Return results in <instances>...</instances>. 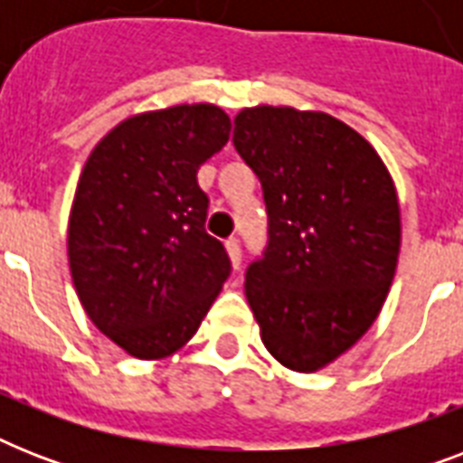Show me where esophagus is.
Here are the masks:
<instances>
[{"instance_id":"1","label":"esophagus","mask_w":463,"mask_h":463,"mask_svg":"<svg viewBox=\"0 0 463 463\" xmlns=\"http://www.w3.org/2000/svg\"><path fill=\"white\" fill-rule=\"evenodd\" d=\"M225 250H228V257H231V264L235 269H240V261H242V250H240V242L235 238L225 242Z\"/></svg>"}]
</instances>
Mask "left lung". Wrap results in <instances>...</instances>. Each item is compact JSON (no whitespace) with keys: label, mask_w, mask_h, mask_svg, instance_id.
Returning a JSON list of instances; mask_svg holds the SVG:
<instances>
[{"label":"left lung","mask_w":463,"mask_h":463,"mask_svg":"<svg viewBox=\"0 0 463 463\" xmlns=\"http://www.w3.org/2000/svg\"><path fill=\"white\" fill-rule=\"evenodd\" d=\"M232 144L260 177L269 240L245 296L267 351L296 373L345 353L394 281L402 218L394 182L370 144L326 112L257 105Z\"/></svg>","instance_id":"left-lung-1"}]
</instances>
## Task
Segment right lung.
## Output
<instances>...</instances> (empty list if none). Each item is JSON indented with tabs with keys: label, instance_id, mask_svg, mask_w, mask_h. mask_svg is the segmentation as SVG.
<instances>
[{
	"label": "right lung",
	"instance_id": "obj_1",
	"mask_svg": "<svg viewBox=\"0 0 463 463\" xmlns=\"http://www.w3.org/2000/svg\"><path fill=\"white\" fill-rule=\"evenodd\" d=\"M228 137L231 118L216 105H175L119 122L83 165L69 269L90 322L134 358L187 344L231 276L196 182Z\"/></svg>",
	"mask_w": 463,
	"mask_h": 463
}]
</instances>
